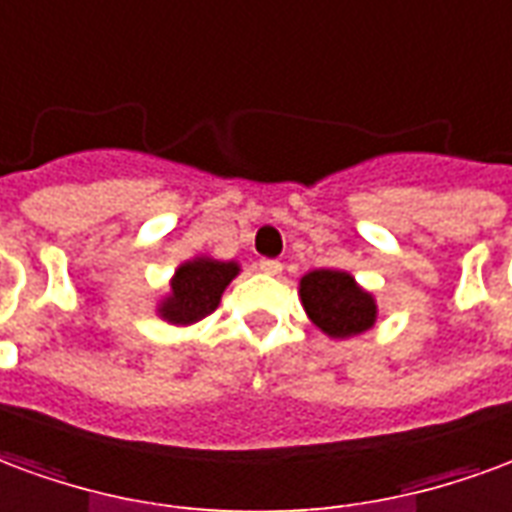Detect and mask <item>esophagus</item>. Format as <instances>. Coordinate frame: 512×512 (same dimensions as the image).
<instances>
[{
  "mask_svg": "<svg viewBox=\"0 0 512 512\" xmlns=\"http://www.w3.org/2000/svg\"><path fill=\"white\" fill-rule=\"evenodd\" d=\"M259 270L264 272V275H281L283 264L278 259H261L259 261Z\"/></svg>",
  "mask_w": 512,
  "mask_h": 512,
  "instance_id": "34e87169",
  "label": "esophagus"
}]
</instances>
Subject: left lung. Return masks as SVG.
<instances>
[{
    "mask_svg": "<svg viewBox=\"0 0 512 512\" xmlns=\"http://www.w3.org/2000/svg\"><path fill=\"white\" fill-rule=\"evenodd\" d=\"M300 302L327 338L346 341L368 333L376 324V297L346 270H311L300 278Z\"/></svg>",
    "mask_w": 512,
    "mask_h": 512,
    "instance_id": "1",
    "label": "left lung"
}]
</instances>
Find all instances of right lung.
<instances>
[{"mask_svg":"<svg viewBox=\"0 0 512 512\" xmlns=\"http://www.w3.org/2000/svg\"><path fill=\"white\" fill-rule=\"evenodd\" d=\"M240 275L237 261L212 259L207 253H199L193 259L182 261L169 281V292L163 294L155 305L163 322L188 327L210 316L220 305V297L234 278Z\"/></svg>","mask_w":512,"mask_h":512,"instance_id":"obj_1","label":"right lung"}]
</instances>
